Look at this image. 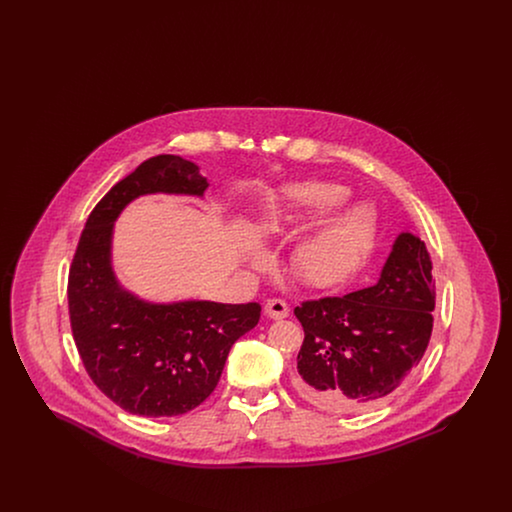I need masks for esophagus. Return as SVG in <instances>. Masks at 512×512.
Here are the masks:
<instances>
[{
    "label": "esophagus",
    "instance_id": "obj_1",
    "mask_svg": "<svg viewBox=\"0 0 512 512\" xmlns=\"http://www.w3.org/2000/svg\"><path fill=\"white\" fill-rule=\"evenodd\" d=\"M265 313L274 320H280V318H286L290 315V307L282 299H268L267 305H265Z\"/></svg>",
    "mask_w": 512,
    "mask_h": 512
}]
</instances>
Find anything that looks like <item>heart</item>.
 Returning a JSON list of instances; mask_svg holds the SVG:
<instances>
[{
	"label": "heart",
	"mask_w": 512,
	"mask_h": 512,
	"mask_svg": "<svg viewBox=\"0 0 512 512\" xmlns=\"http://www.w3.org/2000/svg\"><path fill=\"white\" fill-rule=\"evenodd\" d=\"M347 197V190L328 182L295 184L288 190L286 205L270 213L268 232L288 234L307 224L328 217ZM368 230V213L353 207L338 219L322 224L305 236L293 253L295 272L311 284H328L336 280L349 265L353 253L363 242ZM253 261H263V253H255Z\"/></svg>",
	"instance_id": "1"
}]
</instances>
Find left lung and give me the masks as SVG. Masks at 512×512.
Here are the masks:
<instances>
[{"label": "left lung", "mask_w": 512, "mask_h": 512, "mask_svg": "<svg viewBox=\"0 0 512 512\" xmlns=\"http://www.w3.org/2000/svg\"><path fill=\"white\" fill-rule=\"evenodd\" d=\"M434 307L430 253L420 238L403 232L374 286L293 309L305 332L295 390L324 411L370 409L420 363Z\"/></svg>", "instance_id": "1"}]
</instances>
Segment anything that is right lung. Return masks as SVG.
I'll list each match as a JSON object with an SVG mask.
<instances>
[{
  "label": "right lung",
  "instance_id": "obj_1",
  "mask_svg": "<svg viewBox=\"0 0 512 512\" xmlns=\"http://www.w3.org/2000/svg\"><path fill=\"white\" fill-rule=\"evenodd\" d=\"M209 182L178 155H157L117 182L86 220L69 270L74 343L94 384L126 413L178 416L219 384L234 341L257 326L259 303H147L111 268L113 222L138 195H203Z\"/></svg>",
  "mask_w": 512,
  "mask_h": 512
}]
</instances>
